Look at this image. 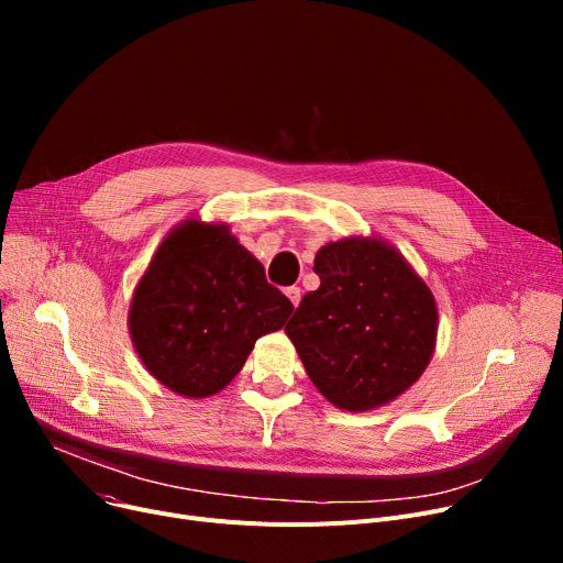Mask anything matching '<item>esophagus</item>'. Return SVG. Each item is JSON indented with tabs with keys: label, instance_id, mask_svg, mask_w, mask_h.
<instances>
[{
	"label": "esophagus",
	"instance_id": "obj_1",
	"mask_svg": "<svg viewBox=\"0 0 563 563\" xmlns=\"http://www.w3.org/2000/svg\"><path fill=\"white\" fill-rule=\"evenodd\" d=\"M285 294H287V299L291 301L294 308H297V306L301 303V287H287Z\"/></svg>",
	"mask_w": 563,
	"mask_h": 563
}]
</instances>
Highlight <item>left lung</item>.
Listing matches in <instances>:
<instances>
[{"label":"left lung","instance_id":"left-lung-1","mask_svg":"<svg viewBox=\"0 0 563 563\" xmlns=\"http://www.w3.org/2000/svg\"><path fill=\"white\" fill-rule=\"evenodd\" d=\"M321 285L285 327L314 388L365 412L416 383L433 358L438 306L408 260L378 236H346L314 255Z\"/></svg>","mask_w":563,"mask_h":563}]
</instances>
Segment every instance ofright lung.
I'll return each instance as SVG.
<instances>
[{"label": "right lung", "mask_w": 563, "mask_h": 563, "mask_svg": "<svg viewBox=\"0 0 563 563\" xmlns=\"http://www.w3.org/2000/svg\"><path fill=\"white\" fill-rule=\"evenodd\" d=\"M291 310L230 225L189 217L139 278L128 327L151 376L175 395L205 399L240 374L257 338L280 331Z\"/></svg>", "instance_id": "obj_1"}]
</instances>
